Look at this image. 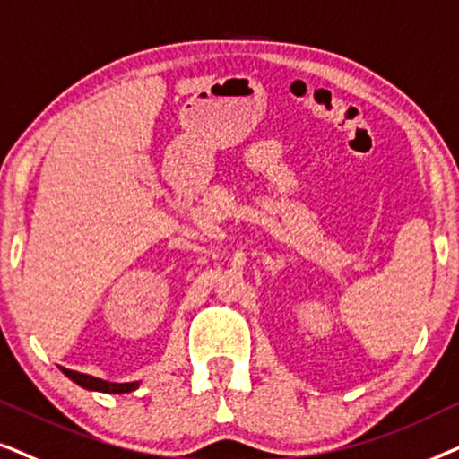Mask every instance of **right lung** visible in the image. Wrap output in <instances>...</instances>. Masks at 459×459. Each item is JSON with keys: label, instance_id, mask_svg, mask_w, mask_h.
<instances>
[{"label": "right lung", "instance_id": "add662e5", "mask_svg": "<svg viewBox=\"0 0 459 459\" xmlns=\"http://www.w3.org/2000/svg\"><path fill=\"white\" fill-rule=\"evenodd\" d=\"M63 369L65 376H69L73 382L79 384L82 388L88 390H98V393H108V394H121V393H132V390L138 388V382H130V384H113V382H105V380H98V377L85 376V374H77V371L71 369Z\"/></svg>", "mask_w": 459, "mask_h": 459}]
</instances>
